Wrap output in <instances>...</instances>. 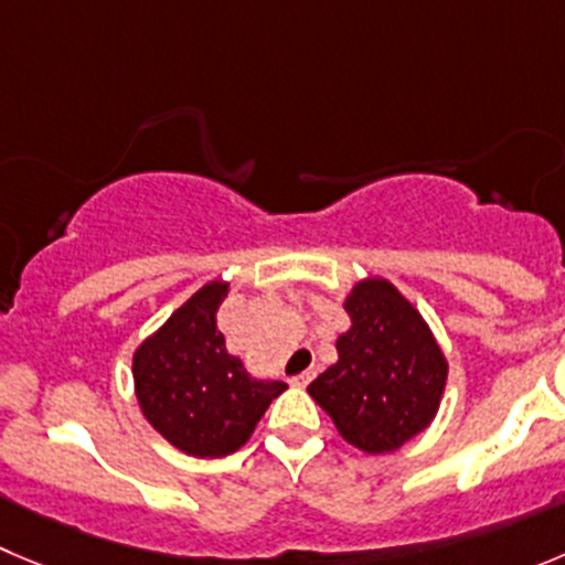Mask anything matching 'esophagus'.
Listing matches in <instances>:
<instances>
[{"label":"esophagus","mask_w":565,"mask_h":565,"mask_svg":"<svg viewBox=\"0 0 565 565\" xmlns=\"http://www.w3.org/2000/svg\"><path fill=\"white\" fill-rule=\"evenodd\" d=\"M313 377H316V372H313V369H308V372H302V374H297V377H291V383L297 385V388H305V385H308Z\"/></svg>","instance_id":"1"}]
</instances>
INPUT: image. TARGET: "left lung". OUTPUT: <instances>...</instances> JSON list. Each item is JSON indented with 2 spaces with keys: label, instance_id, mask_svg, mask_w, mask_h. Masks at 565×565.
Wrapping results in <instances>:
<instances>
[{
  "label": "left lung",
  "instance_id": "obj_1",
  "mask_svg": "<svg viewBox=\"0 0 565 565\" xmlns=\"http://www.w3.org/2000/svg\"><path fill=\"white\" fill-rule=\"evenodd\" d=\"M349 327L338 360L308 385L349 447L391 455L433 424L449 360L416 305L385 277L358 279L343 297Z\"/></svg>",
  "mask_w": 565,
  "mask_h": 565
}]
</instances>
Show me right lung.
I'll use <instances>...</instances> for the list:
<instances>
[{
    "label": "right lung",
    "mask_w": 565,
    "mask_h": 565,
    "mask_svg": "<svg viewBox=\"0 0 565 565\" xmlns=\"http://www.w3.org/2000/svg\"><path fill=\"white\" fill-rule=\"evenodd\" d=\"M230 279H211L132 352L143 418L191 458H224L244 447L282 380H257L218 330Z\"/></svg>",
    "instance_id": "right-lung-1"
}]
</instances>
